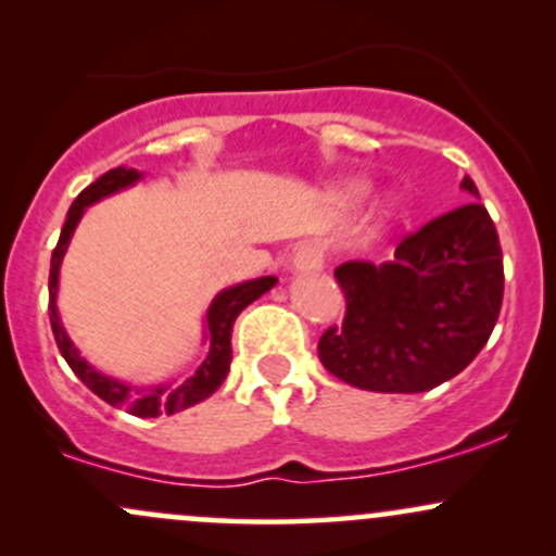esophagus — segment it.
I'll return each instance as SVG.
<instances>
[{
    "label": "esophagus",
    "mask_w": 556,
    "mask_h": 556,
    "mask_svg": "<svg viewBox=\"0 0 556 556\" xmlns=\"http://www.w3.org/2000/svg\"><path fill=\"white\" fill-rule=\"evenodd\" d=\"M324 266V253L318 251L316 245H311V242H305V245H300L295 251V256H292V269L295 271H318Z\"/></svg>",
    "instance_id": "obj_1"
}]
</instances>
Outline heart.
I'll use <instances>...</instances> for the list:
<instances>
[{"mask_svg":"<svg viewBox=\"0 0 556 556\" xmlns=\"http://www.w3.org/2000/svg\"><path fill=\"white\" fill-rule=\"evenodd\" d=\"M368 193V180H363V177H344L334 185V190H331V195H334V201L340 203V206H355V203L363 201ZM397 214V198L394 195H381L376 198L374 203V216L379 222H389L392 216Z\"/></svg>","mask_w":556,"mask_h":556,"instance_id":"heart-1","label":"heart"}]
</instances>
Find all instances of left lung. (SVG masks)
Wrapping results in <instances>:
<instances>
[{
  "label": "left lung",
  "mask_w": 556,
  "mask_h": 556,
  "mask_svg": "<svg viewBox=\"0 0 556 556\" xmlns=\"http://www.w3.org/2000/svg\"><path fill=\"white\" fill-rule=\"evenodd\" d=\"M476 201L407 235L392 261L337 266L348 314L318 340L324 368L366 392L416 394L444 384L481 353L500 318L502 248Z\"/></svg>",
  "instance_id": "8db88e82"
}]
</instances>
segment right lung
<instances>
[{
	"mask_svg": "<svg viewBox=\"0 0 556 556\" xmlns=\"http://www.w3.org/2000/svg\"><path fill=\"white\" fill-rule=\"evenodd\" d=\"M138 180H143V172L132 167H117L110 169L106 175H101L99 180L88 185L83 193L75 198L73 206H70L65 227L60 232V242H56L52 253V271H49V321H52V331L56 348H60L62 358L67 361V366L73 368L75 376L91 389L93 394H99L101 400L110 402L112 407H125L127 413L138 418H156L162 413H180L185 407H193L198 402L212 397L216 389L222 387V381L227 379L229 363H232V324L235 318L242 314V308L258 300L264 292H269L277 285V277H258L248 279V282L232 285L227 290L216 292V298L208 305L206 316H203V344H208L206 358L198 363V368L188 379L182 381H167V384H136V381L117 379L99 368L91 366L80 355V350L75 348V342L70 340L65 324L60 318V308H56V287H60V269L62 261H65L67 245L73 240L75 227L83 219L88 206L99 203L101 198H110L119 190L132 188Z\"/></svg>",
	"mask_w": 556,
	"mask_h": 556,
	"instance_id": "1",
	"label": "right lung"
}]
</instances>
